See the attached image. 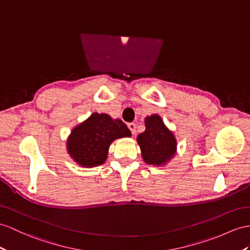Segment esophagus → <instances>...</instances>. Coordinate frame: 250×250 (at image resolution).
<instances>
[{
	"label": "esophagus",
	"instance_id": "1",
	"mask_svg": "<svg viewBox=\"0 0 250 250\" xmlns=\"http://www.w3.org/2000/svg\"><path fill=\"white\" fill-rule=\"evenodd\" d=\"M127 126H128V128L130 129L132 135H135V133H136V124L135 123H129Z\"/></svg>",
	"mask_w": 250,
	"mask_h": 250
}]
</instances>
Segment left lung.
I'll list each match as a JSON object with an SVG mask.
<instances>
[{
    "label": "left lung",
    "instance_id": "obj_1",
    "mask_svg": "<svg viewBox=\"0 0 250 250\" xmlns=\"http://www.w3.org/2000/svg\"><path fill=\"white\" fill-rule=\"evenodd\" d=\"M144 122L145 131L137 138L143 160L151 166H164L176 154L177 141L174 133L158 114L146 117Z\"/></svg>",
    "mask_w": 250,
    "mask_h": 250
}]
</instances>
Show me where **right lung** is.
<instances>
[{"label": "right lung", "instance_id": "obj_1", "mask_svg": "<svg viewBox=\"0 0 250 250\" xmlns=\"http://www.w3.org/2000/svg\"><path fill=\"white\" fill-rule=\"evenodd\" d=\"M130 136V130L122 120L94 112L72 129L66 149L81 167H94L106 161L109 146L115 139Z\"/></svg>", "mask_w": 250, "mask_h": 250}]
</instances>
